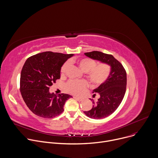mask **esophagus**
I'll list each match as a JSON object with an SVG mask.
<instances>
[{"instance_id": "1", "label": "esophagus", "mask_w": 158, "mask_h": 158, "mask_svg": "<svg viewBox=\"0 0 158 158\" xmlns=\"http://www.w3.org/2000/svg\"><path fill=\"white\" fill-rule=\"evenodd\" d=\"M74 98L76 101H79V102H81V101H82V99L79 98H77V97H76V96H74Z\"/></svg>"}]
</instances>
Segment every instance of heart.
<instances>
[{"label":"heart","instance_id":"1","mask_svg":"<svg viewBox=\"0 0 158 158\" xmlns=\"http://www.w3.org/2000/svg\"><path fill=\"white\" fill-rule=\"evenodd\" d=\"M75 62L71 59L69 62H65L60 69L61 75H64L68 70L70 64ZM80 69L87 72V76L90 82L94 85H99L104 83L109 78L110 73V66L105 63L97 64L96 62L88 57H82L76 60ZM87 83L84 81H73L67 82L64 86L65 91L71 94L79 95L87 87Z\"/></svg>","mask_w":158,"mask_h":158}]
</instances>
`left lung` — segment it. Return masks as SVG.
<instances>
[{"label": "left lung", "mask_w": 158, "mask_h": 158, "mask_svg": "<svg viewBox=\"0 0 158 158\" xmlns=\"http://www.w3.org/2000/svg\"><path fill=\"white\" fill-rule=\"evenodd\" d=\"M93 59L98 60L110 66V73L109 78L93 93H98L99 98L97 102L93 101V108L84 113L89 118L99 119L105 118L118 109L121 103L126 90V72L121 63L110 54L99 51L84 53ZM96 94H94V97Z\"/></svg>", "instance_id": "left-lung-1"}]
</instances>
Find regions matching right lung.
<instances>
[{
	"mask_svg": "<svg viewBox=\"0 0 158 158\" xmlns=\"http://www.w3.org/2000/svg\"><path fill=\"white\" fill-rule=\"evenodd\" d=\"M73 54L50 51L29 57L21 71L20 90L22 98L33 113L44 118H53L64 111L67 94L49 93V87L60 77L64 63Z\"/></svg>",
	"mask_w": 158,
	"mask_h": 158,
	"instance_id": "1",
	"label": "right lung"
}]
</instances>
